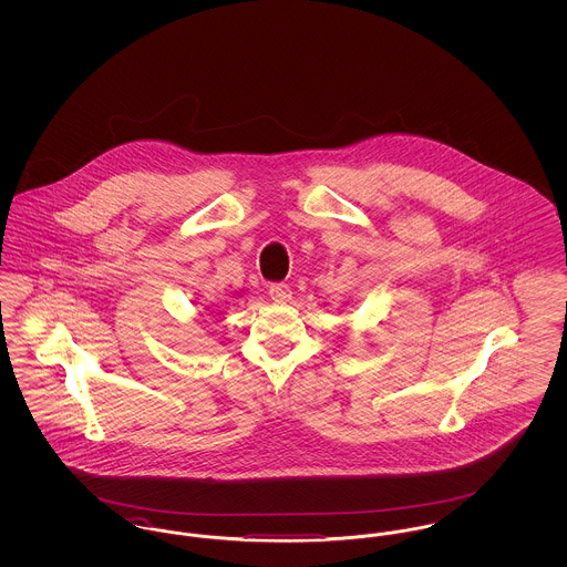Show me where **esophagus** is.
<instances>
[{"label": "esophagus", "instance_id": "1", "mask_svg": "<svg viewBox=\"0 0 567 567\" xmlns=\"http://www.w3.org/2000/svg\"><path fill=\"white\" fill-rule=\"evenodd\" d=\"M291 289H289V285H271L270 287V297L274 301H278V303H285V301H289L291 299Z\"/></svg>", "mask_w": 567, "mask_h": 567}]
</instances>
